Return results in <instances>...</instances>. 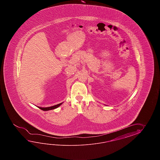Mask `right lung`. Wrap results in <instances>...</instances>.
Wrapping results in <instances>:
<instances>
[{"mask_svg":"<svg viewBox=\"0 0 160 160\" xmlns=\"http://www.w3.org/2000/svg\"><path fill=\"white\" fill-rule=\"evenodd\" d=\"M63 103H59L58 105H56L52 106H50V107H48V108H41V107H38L39 109L43 110V111H48V110H52V109H56L58 108L59 106L61 105Z\"/></svg>","mask_w":160,"mask_h":160,"instance_id":"add662e5","label":"right lung"}]
</instances>
